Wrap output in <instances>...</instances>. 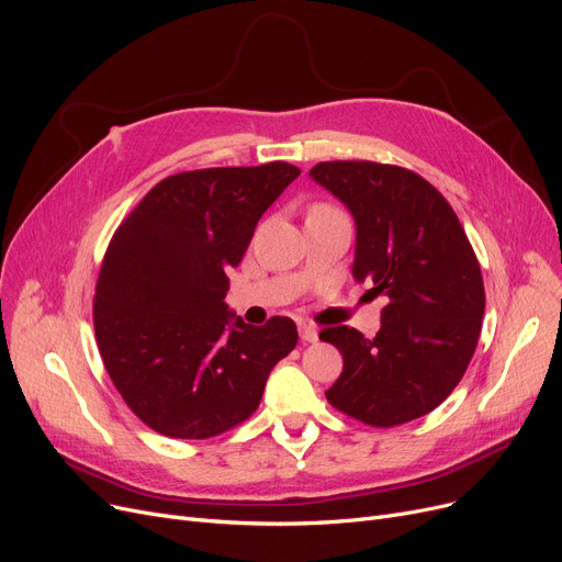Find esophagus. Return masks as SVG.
<instances>
[{
  "label": "esophagus",
  "instance_id": "obj_1",
  "mask_svg": "<svg viewBox=\"0 0 562 562\" xmlns=\"http://www.w3.org/2000/svg\"><path fill=\"white\" fill-rule=\"evenodd\" d=\"M299 333H301V339H303L305 344H314V341H318V333H316V328L307 326V323H301V326H299Z\"/></svg>",
  "mask_w": 562,
  "mask_h": 562
}]
</instances>
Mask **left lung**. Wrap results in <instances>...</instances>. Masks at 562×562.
I'll return each instance as SVG.
<instances>
[{"label": "left lung", "instance_id": "1", "mask_svg": "<svg viewBox=\"0 0 562 562\" xmlns=\"http://www.w3.org/2000/svg\"><path fill=\"white\" fill-rule=\"evenodd\" d=\"M310 175L356 218L352 278L387 296L373 339L348 326L321 330L344 358L326 398L375 428L419 419L456 390L476 350L485 312L476 252L447 198L417 172L321 161Z\"/></svg>", "mask_w": 562, "mask_h": 562}]
</instances>
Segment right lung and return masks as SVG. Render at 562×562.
<instances>
[{"label":"right lung","instance_id":"add662e5","mask_svg":"<svg viewBox=\"0 0 562 562\" xmlns=\"http://www.w3.org/2000/svg\"><path fill=\"white\" fill-rule=\"evenodd\" d=\"M299 175L286 161L177 172L115 229L93 323L106 373L145 426L175 439L239 426L296 348L291 318L248 326L225 296L257 221Z\"/></svg>","mask_w":562,"mask_h":562}]
</instances>
